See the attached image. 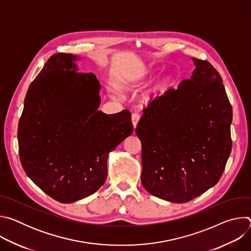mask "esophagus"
<instances>
[{"label":"esophagus","instance_id":"esophagus-1","mask_svg":"<svg viewBox=\"0 0 251 251\" xmlns=\"http://www.w3.org/2000/svg\"><path fill=\"white\" fill-rule=\"evenodd\" d=\"M131 120H132V124H133L134 128H136V127H137V124H138V122H139V120H140V115H139L138 113L132 114Z\"/></svg>","mask_w":251,"mask_h":251}]
</instances>
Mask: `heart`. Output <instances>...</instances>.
I'll return each mask as SVG.
<instances>
[{
	"mask_svg": "<svg viewBox=\"0 0 251 251\" xmlns=\"http://www.w3.org/2000/svg\"><path fill=\"white\" fill-rule=\"evenodd\" d=\"M171 75H164L163 76H161L159 78V80L157 81V83L154 85V87L152 88V90L150 91L149 95H148V98L151 99V98H154V97H157V96H160L162 95L166 89L168 88L170 82H171ZM141 85V83H138L137 86Z\"/></svg>",
	"mask_w": 251,
	"mask_h": 251,
	"instance_id": "heart-1",
	"label": "heart"
}]
</instances>
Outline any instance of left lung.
I'll return each instance as SVG.
<instances>
[{"label": "left lung", "mask_w": 251, "mask_h": 251, "mask_svg": "<svg viewBox=\"0 0 251 251\" xmlns=\"http://www.w3.org/2000/svg\"><path fill=\"white\" fill-rule=\"evenodd\" d=\"M192 59L191 78L155 98L136 128L142 185L172 202H187L216 185L231 152L232 108L223 79L208 61Z\"/></svg>", "instance_id": "1"}]
</instances>
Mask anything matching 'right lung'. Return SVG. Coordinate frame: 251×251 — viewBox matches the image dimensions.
Wrapping results in <instances>:
<instances>
[{
	"label": "right lung",
	"instance_id": "1",
	"mask_svg": "<svg viewBox=\"0 0 251 251\" xmlns=\"http://www.w3.org/2000/svg\"><path fill=\"white\" fill-rule=\"evenodd\" d=\"M77 59L71 53L50 57L28 87L18 127L25 174L62 203L98 191L109 153L133 133L128 110H98L101 85L93 74L78 73Z\"/></svg>",
	"mask_w": 251,
	"mask_h": 251
}]
</instances>
